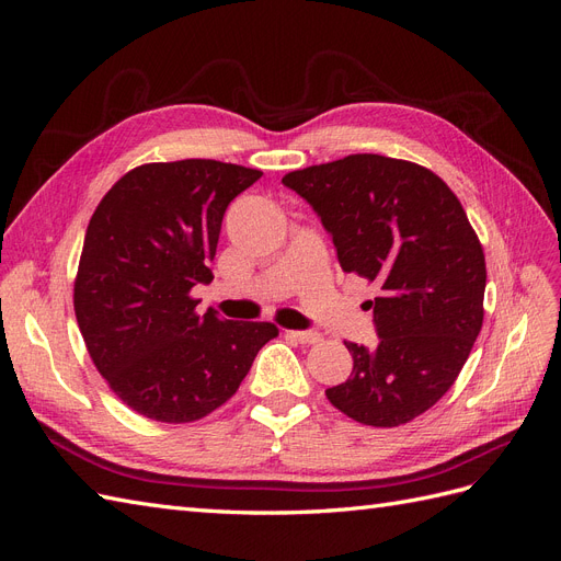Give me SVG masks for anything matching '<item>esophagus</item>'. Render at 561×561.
<instances>
[{
	"mask_svg": "<svg viewBox=\"0 0 561 561\" xmlns=\"http://www.w3.org/2000/svg\"><path fill=\"white\" fill-rule=\"evenodd\" d=\"M285 336L295 339L299 344H316L320 342V334L318 332H309V330H285Z\"/></svg>",
	"mask_w": 561,
	"mask_h": 561,
	"instance_id": "obj_1",
	"label": "esophagus"
}]
</instances>
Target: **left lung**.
I'll use <instances>...</instances> for the list:
<instances>
[{"label": "left lung", "instance_id": "obj_1", "mask_svg": "<svg viewBox=\"0 0 561 561\" xmlns=\"http://www.w3.org/2000/svg\"><path fill=\"white\" fill-rule=\"evenodd\" d=\"M332 236L346 274L377 283V346L348 342L351 377L328 400L393 428L443 398L482 330L486 266L466 210L428 168L351 154L283 178Z\"/></svg>", "mask_w": 561, "mask_h": 561}]
</instances>
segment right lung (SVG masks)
Returning <instances> with one entry per match:
<instances>
[{
  "label": "right lung",
  "instance_id": "obj_1",
  "mask_svg": "<svg viewBox=\"0 0 561 561\" xmlns=\"http://www.w3.org/2000/svg\"><path fill=\"white\" fill-rule=\"evenodd\" d=\"M260 171L213 159L147 163L95 208L75 283L91 358L133 412L186 423L225 404L278 334L271 322L196 316L229 203Z\"/></svg>",
  "mask_w": 561,
  "mask_h": 561
}]
</instances>
